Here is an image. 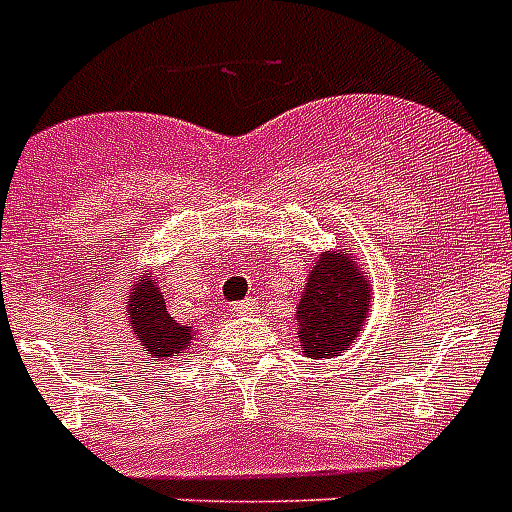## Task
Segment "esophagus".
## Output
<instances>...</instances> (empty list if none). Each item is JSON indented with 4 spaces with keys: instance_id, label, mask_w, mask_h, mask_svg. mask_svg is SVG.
<instances>
[{
    "instance_id": "obj_1",
    "label": "esophagus",
    "mask_w": 512,
    "mask_h": 512,
    "mask_svg": "<svg viewBox=\"0 0 512 512\" xmlns=\"http://www.w3.org/2000/svg\"><path fill=\"white\" fill-rule=\"evenodd\" d=\"M231 310H234L236 315H249L255 313V302H252V299H242V302H236Z\"/></svg>"
}]
</instances>
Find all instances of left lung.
I'll list each match as a JSON object with an SVG mask.
<instances>
[{"mask_svg":"<svg viewBox=\"0 0 512 512\" xmlns=\"http://www.w3.org/2000/svg\"><path fill=\"white\" fill-rule=\"evenodd\" d=\"M371 307V284L355 257L326 252L313 263L297 307L299 350L313 360L342 355L357 339Z\"/></svg>","mask_w":512,"mask_h":512,"instance_id":"obj_1","label":"left lung"}]
</instances>
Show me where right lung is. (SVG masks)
<instances>
[{
    "label": "right lung",
    "mask_w": 512,
    "mask_h": 512,
    "mask_svg": "<svg viewBox=\"0 0 512 512\" xmlns=\"http://www.w3.org/2000/svg\"><path fill=\"white\" fill-rule=\"evenodd\" d=\"M126 318L136 344L157 360L181 355L189 350L191 339H194L191 326H181L170 318L162 292L157 289V281H152L149 276H139V284L131 286Z\"/></svg>",
    "instance_id": "obj_1"
}]
</instances>
